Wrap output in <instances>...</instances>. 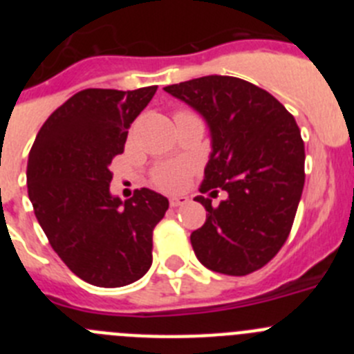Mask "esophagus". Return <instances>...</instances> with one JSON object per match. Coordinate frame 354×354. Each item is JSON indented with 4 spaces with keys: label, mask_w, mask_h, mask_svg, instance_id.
<instances>
[{
    "label": "esophagus",
    "mask_w": 354,
    "mask_h": 354,
    "mask_svg": "<svg viewBox=\"0 0 354 354\" xmlns=\"http://www.w3.org/2000/svg\"><path fill=\"white\" fill-rule=\"evenodd\" d=\"M189 200H187V196H170V205L171 207H180V205H186Z\"/></svg>",
    "instance_id": "1"
}]
</instances>
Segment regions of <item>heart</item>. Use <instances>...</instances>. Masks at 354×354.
I'll list each match as a JSON object with an SVG mask.
<instances>
[{
	"label": "heart",
	"mask_w": 354,
	"mask_h": 354,
	"mask_svg": "<svg viewBox=\"0 0 354 354\" xmlns=\"http://www.w3.org/2000/svg\"><path fill=\"white\" fill-rule=\"evenodd\" d=\"M187 171H189V165L183 161H170L162 162L161 167L156 168L154 171V183L156 186L161 187V189H168V192H174V189H179L184 184L187 177Z\"/></svg>",
	"instance_id": "obj_1"
}]
</instances>
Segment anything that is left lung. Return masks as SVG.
<instances>
[{
    "label": "left lung",
    "instance_id": "8db88e82",
    "mask_svg": "<svg viewBox=\"0 0 354 354\" xmlns=\"http://www.w3.org/2000/svg\"><path fill=\"white\" fill-rule=\"evenodd\" d=\"M165 92L209 127L211 154L200 192H227L218 207L202 195L195 198L207 211L189 237L196 259L232 277L261 270L286 243L301 198L305 145L298 124L271 93L239 77H196Z\"/></svg>",
    "mask_w": 354,
    "mask_h": 354
}]
</instances>
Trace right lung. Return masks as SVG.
<instances>
[{"instance_id": "add662e5", "label": "right lung", "mask_w": 354, "mask_h": 354, "mask_svg": "<svg viewBox=\"0 0 354 354\" xmlns=\"http://www.w3.org/2000/svg\"><path fill=\"white\" fill-rule=\"evenodd\" d=\"M156 90H81L46 120L28 156L37 220L68 270L92 286H129L152 264L168 198L142 187L122 202L109 192V165Z\"/></svg>"}]
</instances>
